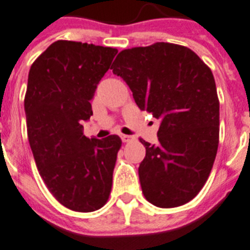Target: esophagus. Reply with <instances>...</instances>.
<instances>
[{"label": "esophagus", "mask_w": 250, "mask_h": 250, "mask_svg": "<svg viewBox=\"0 0 250 250\" xmlns=\"http://www.w3.org/2000/svg\"><path fill=\"white\" fill-rule=\"evenodd\" d=\"M133 139H134V137H131V135H125V134L121 135V141L125 142V143H126V142L133 141Z\"/></svg>", "instance_id": "1"}]
</instances>
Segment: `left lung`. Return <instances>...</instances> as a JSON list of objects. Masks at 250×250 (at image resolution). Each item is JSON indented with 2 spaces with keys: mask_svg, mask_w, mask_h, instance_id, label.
Returning a JSON list of instances; mask_svg holds the SVG:
<instances>
[{
  "mask_svg": "<svg viewBox=\"0 0 250 250\" xmlns=\"http://www.w3.org/2000/svg\"><path fill=\"white\" fill-rule=\"evenodd\" d=\"M111 69L138 107L161 121L157 145L141 139L142 192L159 208L188 203L205 185L218 149L219 101L210 68L188 47L156 42L123 50Z\"/></svg>",
  "mask_w": 250,
  "mask_h": 250,
  "instance_id": "left-lung-1",
  "label": "left lung"
}]
</instances>
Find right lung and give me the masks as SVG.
<instances>
[{
  "instance_id": "1",
  "label": "right lung",
  "mask_w": 250,
  "mask_h": 250,
  "mask_svg": "<svg viewBox=\"0 0 250 250\" xmlns=\"http://www.w3.org/2000/svg\"><path fill=\"white\" fill-rule=\"evenodd\" d=\"M117 50L75 41L51 43L32 64L24 109L40 175L53 196L75 211H94L112 187L119 135H83L90 101Z\"/></svg>"
}]
</instances>
